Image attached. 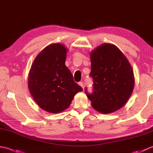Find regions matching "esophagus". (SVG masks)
<instances>
[{"label":"esophagus","mask_w":153,"mask_h":153,"mask_svg":"<svg viewBox=\"0 0 153 153\" xmlns=\"http://www.w3.org/2000/svg\"><path fill=\"white\" fill-rule=\"evenodd\" d=\"M78 84H79V85L81 87H82V88L83 89V82H79V83H78Z\"/></svg>","instance_id":"obj_1"}]
</instances>
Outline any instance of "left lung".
Wrapping results in <instances>:
<instances>
[{
  "instance_id": "8db88e82",
  "label": "left lung",
  "mask_w": 153,
  "mask_h": 153,
  "mask_svg": "<svg viewBox=\"0 0 153 153\" xmlns=\"http://www.w3.org/2000/svg\"><path fill=\"white\" fill-rule=\"evenodd\" d=\"M93 91H85L93 108L110 114L125 105L134 88V71L128 60L114 45L103 43L91 52Z\"/></svg>"
}]
</instances>
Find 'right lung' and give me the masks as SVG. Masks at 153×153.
<instances>
[{"label": "right lung", "instance_id": "obj_1", "mask_svg": "<svg viewBox=\"0 0 153 153\" xmlns=\"http://www.w3.org/2000/svg\"><path fill=\"white\" fill-rule=\"evenodd\" d=\"M67 48L60 43L48 45L35 58L28 75V88L41 108L56 114L70 106L83 89L74 82L65 66Z\"/></svg>", "mask_w": 153, "mask_h": 153}]
</instances>
